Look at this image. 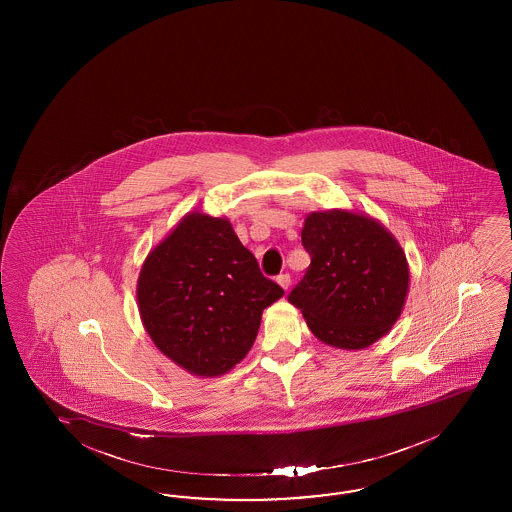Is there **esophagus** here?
<instances>
[{"instance_id":"1","label":"esophagus","mask_w":512,"mask_h":512,"mask_svg":"<svg viewBox=\"0 0 512 512\" xmlns=\"http://www.w3.org/2000/svg\"><path fill=\"white\" fill-rule=\"evenodd\" d=\"M276 281H278L281 289H285V291H287V289H289V283H291V276H289V274H279Z\"/></svg>"}]
</instances>
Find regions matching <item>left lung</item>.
I'll use <instances>...</instances> for the list:
<instances>
[{"label":"left lung","mask_w":512,"mask_h":512,"mask_svg":"<svg viewBox=\"0 0 512 512\" xmlns=\"http://www.w3.org/2000/svg\"><path fill=\"white\" fill-rule=\"evenodd\" d=\"M306 276L289 295L317 340L360 351L385 338L402 315L409 264L400 242L377 219L334 208L304 219Z\"/></svg>","instance_id":"obj_1"}]
</instances>
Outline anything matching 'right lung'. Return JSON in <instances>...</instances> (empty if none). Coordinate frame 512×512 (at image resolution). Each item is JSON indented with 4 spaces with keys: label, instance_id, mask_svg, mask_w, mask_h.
I'll return each mask as SVG.
<instances>
[{
    "label": "right lung",
    "instance_id": "1",
    "mask_svg": "<svg viewBox=\"0 0 512 512\" xmlns=\"http://www.w3.org/2000/svg\"><path fill=\"white\" fill-rule=\"evenodd\" d=\"M283 296L264 278L227 217L187 212L144 259L140 321L155 347L197 377L231 372L257 338L263 310Z\"/></svg>",
    "mask_w": 512,
    "mask_h": 512
}]
</instances>
